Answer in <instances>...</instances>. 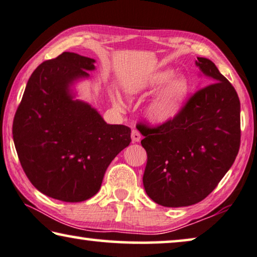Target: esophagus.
<instances>
[{"label": "esophagus", "instance_id": "1", "mask_svg": "<svg viewBox=\"0 0 257 257\" xmlns=\"http://www.w3.org/2000/svg\"><path fill=\"white\" fill-rule=\"evenodd\" d=\"M131 138H132L133 143H139V141L141 140L140 132L138 131V130H133L132 133H131Z\"/></svg>", "mask_w": 257, "mask_h": 257}]
</instances>
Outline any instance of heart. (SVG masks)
Wrapping results in <instances>:
<instances>
[{
  "label": "heart",
  "instance_id": "heart-1",
  "mask_svg": "<svg viewBox=\"0 0 257 257\" xmlns=\"http://www.w3.org/2000/svg\"><path fill=\"white\" fill-rule=\"evenodd\" d=\"M159 88L161 89L148 104L146 114L151 121L155 124H163L174 119L180 113L190 88L185 77L175 76V73L170 69H160L148 75L130 91L132 94L141 92L144 95H148L158 90ZM113 103L116 106L122 107L118 97H113Z\"/></svg>",
  "mask_w": 257,
  "mask_h": 257
}]
</instances>
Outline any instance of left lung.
<instances>
[{"label":"left lung","instance_id":"left-lung-1","mask_svg":"<svg viewBox=\"0 0 257 257\" xmlns=\"http://www.w3.org/2000/svg\"><path fill=\"white\" fill-rule=\"evenodd\" d=\"M197 59L209 84L199 88L174 119L155 127L140 125L141 145L147 152L145 190L167 207L206 198L239 153V96L213 62Z\"/></svg>","mask_w":257,"mask_h":257}]
</instances>
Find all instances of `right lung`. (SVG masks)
<instances>
[{"mask_svg": "<svg viewBox=\"0 0 257 257\" xmlns=\"http://www.w3.org/2000/svg\"><path fill=\"white\" fill-rule=\"evenodd\" d=\"M94 62L72 52L44 61L15 113L14 143L25 175L37 190L62 202L96 195L111 161L131 143V128L106 124L69 92L74 81L95 69Z\"/></svg>", "mask_w": 257, "mask_h": 257, "instance_id": "1", "label": "right lung"}]
</instances>
